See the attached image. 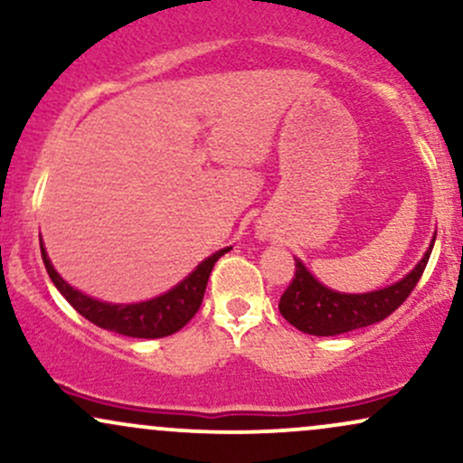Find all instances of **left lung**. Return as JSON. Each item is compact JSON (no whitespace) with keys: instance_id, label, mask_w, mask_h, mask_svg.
I'll return each mask as SVG.
<instances>
[{"instance_id":"left-lung-1","label":"left lung","mask_w":463,"mask_h":463,"mask_svg":"<svg viewBox=\"0 0 463 463\" xmlns=\"http://www.w3.org/2000/svg\"><path fill=\"white\" fill-rule=\"evenodd\" d=\"M433 243L435 237L424 257L411 272L405 274V279L383 289L368 291V294H342V291L328 289L305 268L300 259H296V274L285 294L280 296L279 311L291 326L307 335H317V337L342 335L385 320L418 285L431 257Z\"/></svg>"}]
</instances>
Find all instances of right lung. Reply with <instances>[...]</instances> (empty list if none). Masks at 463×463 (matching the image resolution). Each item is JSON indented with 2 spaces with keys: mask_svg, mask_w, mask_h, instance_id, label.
Segmentation results:
<instances>
[{
  "mask_svg": "<svg viewBox=\"0 0 463 463\" xmlns=\"http://www.w3.org/2000/svg\"><path fill=\"white\" fill-rule=\"evenodd\" d=\"M228 250L232 248H222L215 254H211V257H206L187 279L180 280L176 287L156 296V298L132 302V305H113V302H102L82 294V291L73 289L56 272L50 257H47L43 241H41V257H43L45 269L50 274L52 283L56 285V289L65 296L69 305L80 316L87 317L95 326L106 328V331H115L119 335H128V337L139 339L167 337V335L180 331L198 313L202 298H204L206 283H209L211 269H213L217 259L224 257Z\"/></svg>",
  "mask_w": 463,
  "mask_h": 463,
  "instance_id": "right-lung-1",
  "label": "right lung"
}]
</instances>
